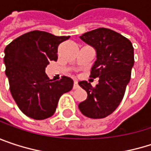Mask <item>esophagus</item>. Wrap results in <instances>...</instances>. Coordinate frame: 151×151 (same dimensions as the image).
<instances>
[{
    "label": "esophagus",
    "mask_w": 151,
    "mask_h": 151,
    "mask_svg": "<svg viewBox=\"0 0 151 151\" xmlns=\"http://www.w3.org/2000/svg\"><path fill=\"white\" fill-rule=\"evenodd\" d=\"M77 88H78V82H77V81H74V84H73V89H77Z\"/></svg>",
    "instance_id": "esophagus-1"
}]
</instances>
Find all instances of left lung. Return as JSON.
<instances>
[{
	"mask_svg": "<svg viewBox=\"0 0 151 151\" xmlns=\"http://www.w3.org/2000/svg\"><path fill=\"white\" fill-rule=\"evenodd\" d=\"M96 50V61L91 69V78H99L93 87L86 81L78 85L86 91L87 98L78 104L86 117L101 119L111 114L120 105L131 77L134 65V48L122 35L106 28L88 31L79 37Z\"/></svg>",
	"mask_w": 151,
	"mask_h": 151,
	"instance_id": "1",
	"label": "left lung"
}]
</instances>
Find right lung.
Segmentation results:
<instances>
[{"instance_id": "add662e5", "label": "right lung", "mask_w": 151, "mask_h": 151, "mask_svg": "<svg viewBox=\"0 0 151 151\" xmlns=\"http://www.w3.org/2000/svg\"><path fill=\"white\" fill-rule=\"evenodd\" d=\"M69 37L34 30L15 38L5 48V73L10 93L28 117L35 120L50 117L61 95L73 89L71 78L63 76L60 80L52 81L45 73L50 61L58 60V45Z\"/></svg>"}]
</instances>
